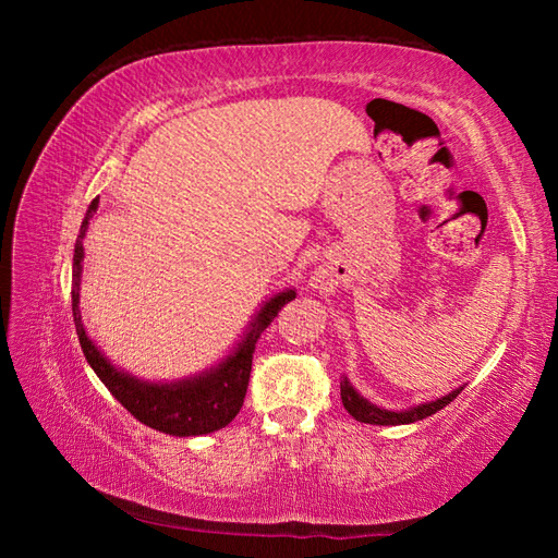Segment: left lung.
Masks as SVG:
<instances>
[{"label":"left lung","instance_id":"obj_1","mask_svg":"<svg viewBox=\"0 0 558 558\" xmlns=\"http://www.w3.org/2000/svg\"><path fill=\"white\" fill-rule=\"evenodd\" d=\"M461 392V387L454 392H449L445 397H439L435 401H425V404L418 407H411L407 411H387L371 404L368 399L361 397L349 380L344 378L340 383V395H342V404L349 411V416H354L361 423H371V425H404V423H413V421H423L427 416H433L439 409H445L449 401H454Z\"/></svg>","mask_w":558,"mask_h":558}]
</instances>
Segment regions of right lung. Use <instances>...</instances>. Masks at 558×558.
<instances>
[{
  "instance_id": "right-lung-1",
  "label": "right lung",
  "mask_w": 558,
  "mask_h": 558,
  "mask_svg": "<svg viewBox=\"0 0 558 558\" xmlns=\"http://www.w3.org/2000/svg\"><path fill=\"white\" fill-rule=\"evenodd\" d=\"M97 206L99 199H93L85 214L81 232H77L73 252V323L87 364L93 366L97 378L109 387V392L119 399L140 423L154 427V430L175 437H192L220 430V427H226L242 409V401L250 385L256 340L262 338V332L270 326V320L278 316V311L294 300L296 292L284 290L278 292L276 296H270L256 314L254 323H250V330L244 332L242 342L211 371H204L199 375H194V378L175 383L140 380L135 375L116 368L111 361L99 352L95 342L87 338L81 318V264L85 256L83 238L87 232L89 218L97 211Z\"/></svg>"
}]
</instances>
